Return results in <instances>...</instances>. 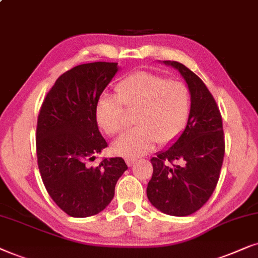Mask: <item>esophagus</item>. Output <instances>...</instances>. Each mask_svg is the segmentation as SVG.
<instances>
[{"mask_svg": "<svg viewBox=\"0 0 258 258\" xmlns=\"http://www.w3.org/2000/svg\"><path fill=\"white\" fill-rule=\"evenodd\" d=\"M125 161H126L127 166H132V165L136 163V159H133V158H126Z\"/></svg>", "mask_w": 258, "mask_h": 258, "instance_id": "34e87169", "label": "esophagus"}]
</instances>
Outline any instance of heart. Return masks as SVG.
I'll list each match as a JSON object with an SVG mask.
<instances>
[{"mask_svg":"<svg viewBox=\"0 0 258 258\" xmlns=\"http://www.w3.org/2000/svg\"><path fill=\"white\" fill-rule=\"evenodd\" d=\"M116 97L102 95L95 115L98 125L107 136L122 131V114L137 112L136 128L113 143L114 153L122 157L143 156L154 144H173L186 127L191 112L187 86L150 72H136L123 78L115 87Z\"/></svg>","mask_w":258,"mask_h":258,"instance_id":"obj_1","label":"heart"}]
</instances>
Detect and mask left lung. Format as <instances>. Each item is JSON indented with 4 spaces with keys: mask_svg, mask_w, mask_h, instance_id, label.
<instances>
[{
    "mask_svg": "<svg viewBox=\"0 0 258 258\" xmlns=\"http://www.w3.org/2000/svg\"><path fill=\"white\" fill-rule=\"evenodd\" d=\"M179 71L191 94L184 132L172 146L151 159L147 184L151 204L166 215L184 217L199 210L214 194L225 152L222 115L202 79L177 61H164Z\"/></svg>",
    "mask_w": 258,
    "mask_h": 258,
    "instance_id": "1",
    "label": "left lung"
}]
</instances>
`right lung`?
Segmentation results:
<instances>
[{"mask_svg":"<svg viewBox=\"0 0 258 258\" xmlns=\"http://www.w3.org/2000/svg\"><path fill=\"white\" fill-rule=\"evenodd\" d=\"M118 70L116 62L79 64L57 78L40 108L36 154L41 178L55 204L72 217L104 210L127 170L119 157L105 158L97 167L89 165L107 147L95 108Z\"/></svg>","mask_w":258,"mask_h":258,"instance_id":"1","label":"right lung"}]
</instances>
